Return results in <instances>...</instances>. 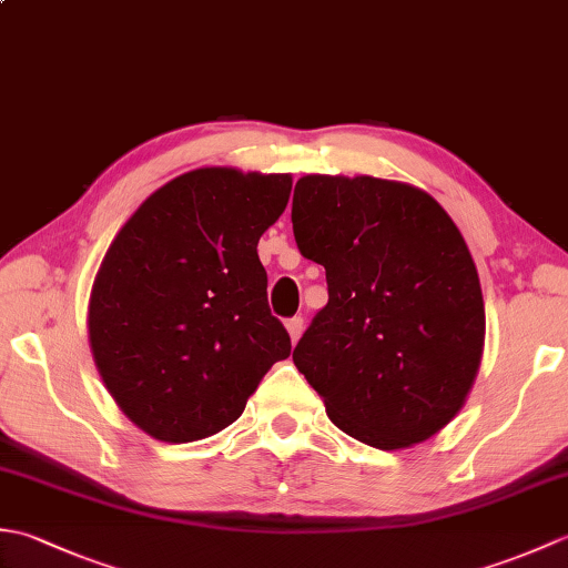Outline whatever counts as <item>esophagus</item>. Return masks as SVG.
<instances>
[{
    "label": "esophagus",
    "mask_w": 568,
    "mask_h": 568,
    "mask_svg": "<svg viewBox=\"0 0 568 568\" xmlns=\"http://www.w3.org/2000/svg\"><path fill=\"white\" fill-rule=\"evenodd\" d=\"M285 327H287V332H291V339L297 342L300 334H303V329H305V320L303 317H291L285 322Z\"/></svg>",
    "instance_id": "34e87169"
}]
</instances>
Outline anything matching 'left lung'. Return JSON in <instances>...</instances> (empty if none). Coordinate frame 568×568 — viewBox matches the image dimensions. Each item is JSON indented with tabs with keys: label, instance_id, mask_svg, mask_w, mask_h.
I'll use <instances>...</instances> for the list:
<instances>
[{
	"label": "left lung",
	"instance_id": "1",
	"mask_svg": "<svg viewBox=\"0 0 568 568\" xmlns=\"http://www.w3.org/2000/svg\"><path fill=\"white\" fill-rule=\"evenodd\" d=\"M293 234L329 300L293 361L348 437L376 449L429 439L462 409L484 352L474 258L427 192L368 175H305Z\"/></svg>",
	"mask_w": 568,
	"mask_h": 568
}]
</instances>
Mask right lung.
<instances>
[{
  "instance_id": "add662e5",
  "label": "right lung",
  "mask_w": 568,
  "mask_h": 568,
  "mask_svg": "<svg viewBox=\"0 0 568 568\" xmlns=\"http://www.w3.org/2000/svg\"><path fill=\"white\" fill-rule=\"evenodd\" d=\"M291 187V175L200 168L155 190L112 241L92 287V354L116 405L151 437L222 432L291 356L256 251Z\"/></svg>"
}]
</instances>
